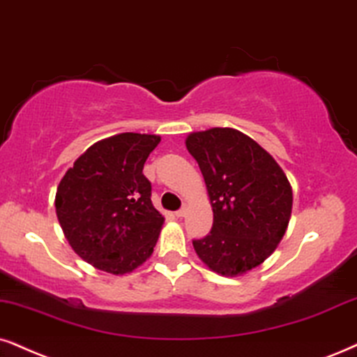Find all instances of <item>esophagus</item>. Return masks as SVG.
Instances as JSON below:
<instances>
[{
  "mask_svg": "<svg viewBox=\"0 0 357 357\" xmlns=\"http://www.w3.org/2000/svg\"><path fill=\"white\" fill-rule=\"evenodd\" d=\"M186 212H188V207L183 206L181 209L176 211V218H184V215H186Z\"/></svg>",
  "mask_w": 357,
  "mask_h": 357,
  "instance_id": "esophagus-1",
  "label": "esophagus"
}]
</instances>
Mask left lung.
<instances>
[{
    "mask_svg": "<svg viewBox=\"0 0 357 357\" xmlns=\"http://www.w3.org/2000/svg\"><path fill=\"white\" fill-rule=\"evenodd\" d=\"M214 212L211 232L194 238L199 259L220 275H241L273 254L290 222L293 194L285 173L259 143L234 128L191 133Z\"/></svg>",
    "mask_w": 357,
    "mask_h": 357,
    "instance_id": "obj_1",
    "label": "left lung"
}]
</instances>
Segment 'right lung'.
<instances>
[{
	"label": "right lung",
	"instance_id": "obj_1",
	"mask_svg": "<svg viewBox=\"0 0 357 357\" xmlns=\"http://www.w3.org/2000/svg\"><path fill=\"white\" fill-rule=\"evenodd\" d=\"M156 135L120 133L93 143L67 169L56 194L59 224L80 259L123 275L153 254L165 218L143 174Z\"/></svg>",
	"mask_w": 357,
	"mask_h": 357
}]
</instances>
